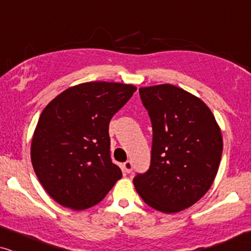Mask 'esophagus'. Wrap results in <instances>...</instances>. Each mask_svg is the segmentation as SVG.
<instances>
[{
    "label": "esophagus",
    "instance_id": "34e87169",
    "mask_svg": "<svg viewBox=\"0 0 251 251\" xmlns=\"http://www.w3.org/2000/svg\"><path fill=\"white\" fill-rule=\"evenodd\" d=\"M132 163L131 161H126V162L123 163V171L126 174H130L132 171Z\"/></svg>",
    "mask_w": 251,
    "mask_h": 251
}]
</instances>
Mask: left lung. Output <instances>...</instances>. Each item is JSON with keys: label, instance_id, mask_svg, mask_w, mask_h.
<instances>
[{"label": "left lung", "instance_id": "1", "mask_svg": "<svg viewBox=\"0 0 251 251\" xmlns=\"http://www.w3.org/2000/svg\"><path fill=\"white\" fill-rule=\"evenodd\" d=\"M153 128L151 166L133 178L146 204L164 214L184 210L207 193L223 152L221 128L200 98L173 84L139 89Z\"/></svg>", "mask_w": 251, "mask_h": 251}]
</instances>
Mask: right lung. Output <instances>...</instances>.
Wrapping results in <instances>:
<instances>
[{
	"instance_id": "add662e5",
	"label": "right lung",
	"mask_w": 251,
	"mask_h": 251,
	"mask_svg": "<svg viewBox=\"0 0 251 251\" xmlns=\"http://www.w3.org/2000/svg\"><path fill=\"white\" fill-rule=\"evenodd\" d=\"M136 90L132 84L87 82L66 89L41 113L30 159L44 190L63 207H94L122 177L111 159L108 126Z\"/></svg>"
}]
</instances>
